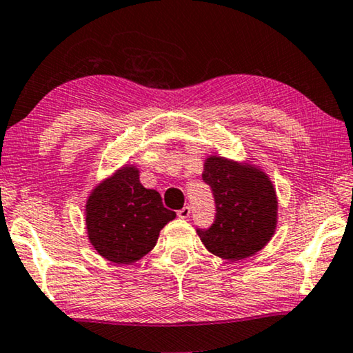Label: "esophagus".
<instances>
[{"mask_svg": "<svg viewBox=\"0 0 353 353\" xmlns=\"http://www.w3.org/2000/svg\"><path fill=\"white\" fill-rule=\"evenodd\" d=\"M189 214H191V208L189 207H183L180 211H178V218L180 219H188Z\"/></svg>", "mask_w": 353, "mask_h": 353, "instance_id": "esophagus-1", "label": "esophagus"}]
</instances>
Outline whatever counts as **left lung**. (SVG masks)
Returning <instances> with one entry per match:
<instances>
[{"label":"left lung","instance_id":"left-lung-1","mask_svg":"<svg viewBox=\"0 0 353 353\" xmlns=\"http://www.w3.org/2000/svg\"><path fill=\"white\" fill-rule=\"evenodd\" d=\"M202 178L216 202L214 224L197 230L205 248L230 262L262 251L278 225V195L268 173L251 158L233 161L210 154Z\"/></svg>","mask_w":353,"mask_h":353}]
</instances>
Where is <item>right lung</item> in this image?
Listing matches in <instances>:
<instances>
[{
	"instance_id": "add662e5",
	"label": "right lung",
	"mask_w": 353,
	"mask_h": 353,
	"mask_svg": "<svg viewBox=\"0 0 353 353\" xmlns=\"http://www.w3.org/2000/svg\"><path fill=\"white\" fill-rule=\"evenodd\" d=\"M176 218L161 194L140 183L135 164H124L91 189L85 203V229L101 257L131 265L156 246L159 232Z\"/></svg>"
}]
</instances>
